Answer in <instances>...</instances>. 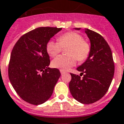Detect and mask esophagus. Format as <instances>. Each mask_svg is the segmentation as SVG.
Wrapping results in <instances>:
<instances>
[{
    "label": "esophagus",
    "mask_w": 124,
    "mask_h": 124,
    "mask_svg": "<svg viewBox=\"0 0 124 124\" xmlns=\"http://www.w3.org/2000/svg\"><path fill=\"white\" fill-rule=\"evenodd\" d=\"M65 73H66V71H64V70H60V74H65Z\"/></svg>",
    "instance_id": "obj_1"
}]
</instances>
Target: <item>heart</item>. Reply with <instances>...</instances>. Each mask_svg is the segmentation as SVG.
<instances>
[{"label":"heart","instance_id":"b5f03b06","mask_svg":"<svg viewBox=\"0 0 124 124\" xmlns=\"http://www.w3.org/2000/svg\"><path fill=\"white\" fill-rule=\"evenodd\" d=\"M70 46L67 50L68 56L60 55L55 58L52 65L58 69L68 70L76 65L77 60L82 62L87 59L91 52V46L84 41L83 37L75 32H68L58 37V41H48L46 46L49 56L54 57L62 51V47Z\"/></svg>","mask_w":124,"mask_h":124}]
</instances>
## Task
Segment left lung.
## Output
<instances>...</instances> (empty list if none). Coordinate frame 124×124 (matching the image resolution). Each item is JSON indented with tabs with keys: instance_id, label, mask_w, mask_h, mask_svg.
<instances>
[{
	"instance_id": "1",
	"label": "left lung",
	"mask_w": 124,
	"mask_h": 124,
	"mask_svg": "<svg viewBox=\"0 0 124 124\" xmlns=\"http://www.w3.org/2000/svg\"><path fill=\"white\" fill-rule=\"evenodd\" d=\"M85 33L91 42L90 54L77 68L80 76L70 74L69 88L76 101L88 104L100 100L108 91L114 74V63L110 48L102 36L88 29Z\"/></svg>"
}]
</instances>
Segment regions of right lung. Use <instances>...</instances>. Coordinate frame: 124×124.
<instances>
[{
  "label": "right lung",
  "mask_w": 124,
  "mask_h": 124,
  "mask_svg": "<svg viewBox=\"0 0 124 124\" xmlns=\"http://www.w3.org/2000/svg\"><path fill=\"white\" fill-rule=\"evenodd\" d=\"M62 28L41 27L18 39L13 47L8 65L12 87L23 101L34 105L44 103L51 97L60 76L57 68H50L46 52L48 41Z\"/></svg>",
  "instance_id": "obj_1"
}]
</instances>
